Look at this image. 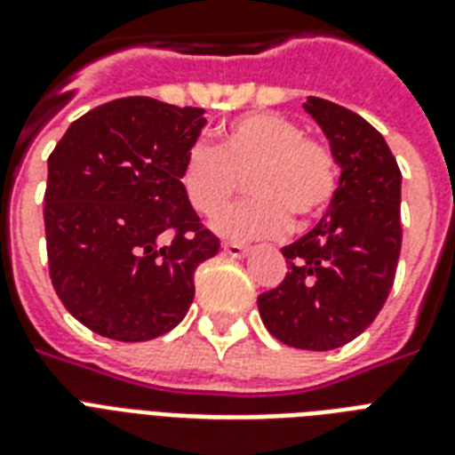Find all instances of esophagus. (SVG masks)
I'll list each match as a JSON object with an SVG mask.
<instances>
[{
  "label": "esophagus",
  "instance_id": "34e87169",
  "mask_svg": "<svg viewBox=\"0 0 455 455\" xmlns=\"http://www.w3.org/2000/svg\"><path fill=\"white\" fill-rule=\"evenodd\" d=\"M221 250H224L228 257H234V259H241V257H245L250 252V248H245V245H238V243H224V245H221Z\"/></svg>",
  "mask_w": 455,
  "mask_h": 455
}]
</instances>
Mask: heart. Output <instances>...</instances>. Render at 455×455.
I'll return each instance as SVG.
<instances>
[{
  "label": "heart",
  "mask_w": 455,
  "mask_h": 455,
  "mask_svg": "<svg viewBox=\"0 0 455 455\" xmlns=\"http://www.w3.org/2000/svg\"><path fill=\"white\" fill-rule=\"evenodd\" d=\"M249 177L253 196L214 220L231 241L283 234L291 220L307 227L328 210L338 191V163L331 148L304 137L302 127L278 113H250L220 130V146L193 144L179 172L191 207L214 217Z\"/></svg>",
  "instance_id": "heart-1"
}]
</instances>
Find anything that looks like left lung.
<instances>
[{"label": "left lung", "mask_w": 455, "mask_h": 455, "mask_svg": "<svg viewBox=\"0 0 455 455\" xmlns=\"http://www.w3.org/2000/svg\"><path fill=\"white\" fill-rule=\"evenodd\" d=\"M302 108L331 144L338 191L316 227L281 250L291 271L257 307L283 345L328 352L359 338L392 291L402 252V172L361 116L316 96Z\"/></svg>", "instance_id": "8db88e82"}]
</instances>
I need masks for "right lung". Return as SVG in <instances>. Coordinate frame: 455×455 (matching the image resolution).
Segmentation results:
<instances>
[{"label":"right lung","mask_w":455,"mask_h":455,"mask_svg":"<svg viewBox=\"0 0 455 455\" xmlns=\"http://www.w3.org/2000/svg\"><path fill=\"white\" fill-rule=\"evenodd\" d=\"M203 108L116 99L75 120L49 156V274L89 331L144 342L181 323L193 274L220 252L179 172L205 127Z\"/></svg>","instance_id":"add662e5"}]
</instances>
